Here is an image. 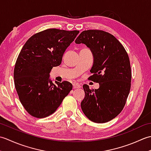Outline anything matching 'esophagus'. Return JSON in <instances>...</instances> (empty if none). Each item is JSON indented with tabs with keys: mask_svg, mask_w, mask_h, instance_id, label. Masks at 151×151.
Wrapping results in <instances>:
<instances>
[{
	"mask_svg": "<svg viewBox=\"0 0 151 151\" xmlns=\"http://www.w3.org/2000/svg\"><path fill=\"white\" fill-rule=\"evenodd\" d=\"M73 86V89H77V88H81V86L79 84H78V83H74Z\"/></svg>",
	"mask_w": 151,
	"mask_h": 151,
	"instance_id": "34e87169",
	"label": "esophagus"
}]
</instances>
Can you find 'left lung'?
<instances>
[{
  "label": "left lung",
  "mask_w": 151,
  "mask_h": 151,
  "mask_svg": "<svg viewBox=\"0 0 151 151\" xmlns=\"http://www.w3.org/2000/svg\"><path fill=\"white\" fill-rule=\"evenodd\" d=\"M93 53V75L89 80L99 84L97 89L84 84L81 108L89 120L97 123L113 119L123 110L130 93L131 68L129 56L113 35L99 30L83 31L75 40Z\"/></svg>",
  "instance_id": "left-lung-1"
}]
</instances>
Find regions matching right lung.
Instances as JSON below:
<instances>
[{"label":"right lung","instance_id":"right-lung-1","mask_svg":"<svg viewBox=\"0 0 151 151\" xmlns=\"http://www.w3.org/2000/svg\"><path fill=\"white\" fill-rule=\"evenodd\" d=\"M79 32L50 28L33 35L22 47L15 63L14 83L19 100L32 116L52 114L72 89L71 83L56 81L55 85L49 77Z\"/></svg>","mask_w":151,"mask_h":151}]
</instances>
